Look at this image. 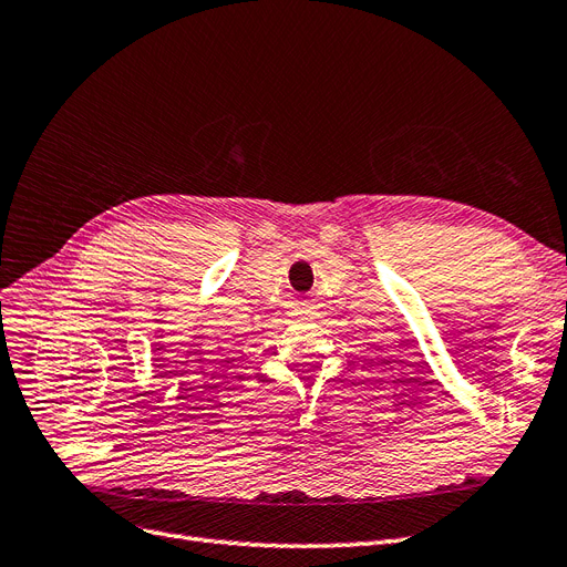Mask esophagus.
<instances>
[{
    "label": "esophagus",
    "instance_id": "obj_1",
    "mask_svg": "<svg viewBox=\"0 0 567 567\" xmlns=\"http://www.w3.org/2000/svg\"><path fill=\"white\" fill-rule=\"evenodd\" d=\"M310 312H312V305H310V302H300V305H298V312H296V315H305V317H307V315H310Z\"/></svg>",
    "mask_w": 567,
    "mask_h": 567
}]
</instances>
